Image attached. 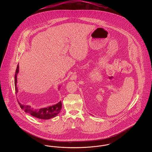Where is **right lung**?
Instances as JSON below:
<instances>
[{
	"mask_svg": "<svg viewBox=\"0 0 152 152\" xmlns=\"http://www.w3.org/2000/svg\"><path fill=\"white\" fill-rule=\"evenodd\" d=\"M19 65L17 66V68L16 69L15 75V92L16 94L18 93V88L16 87V83H17V75L19 73ZM19 104L22 109H23L26 112L28 113L31 115L34 116L36 118H40V119H44L47 120L51 118L55 117L57 115L60 113L61 109V102L60 101L58 104L48 107L47 108L39 109V110L34 109L28 105H22L20 102H19Z\"/></svg>",
	"mask_w": 152,
	"mask_h": 152,
	"instance_id": "add662e5",
	"label": "right lung"
}]
</instances>
